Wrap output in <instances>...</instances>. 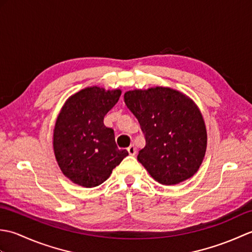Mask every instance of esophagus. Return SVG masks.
Segmentation results:
<instances>
[{
	"label": "esophagus",
	"instance_id": "esophagus-1",
	"mask_svg": "<svg viewBox=\"0 0 252 252\" xmlns=\"http://www.w3.org/2000/svg\"><path fill=\"white\" fill-rule=\"evenodd\" d=\"M127 152H129L131 156H134V155L136 154V148L134 147V145H130L129 147H127Z\"/></svg>",
	"mask_w": 252,
	"mask_h": 252
}]
</instances>
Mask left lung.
Instances as JSON below:
<instances>
[{"mask_svg":"<svg viewBox=\"0 0 252 252\" xmlns=\"http://www.w3.org/2000/svg\"><path fill=\"white\" fill-rule=\"evenodd\" d=\"M125 103L145 135L137 160L152 178L162 185L191 178L207 149L205 121L194 101L176 90L156 87L127 91Z\"/></svg>","mask_w":252,"mask_h":252,"instance_id":"1","label":"left lung"}]
</instances>
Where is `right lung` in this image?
I'll return each instance as SVG.
<instances>
[{
	"instance_id": "add662e5",
	"label": "right lung",
	"mask_w": 252,
	"mask_h": 252,
	"mask_svg": "<svg viewBox=\"0 0 252 252\" xmlns=\"http://www.w3.org/2000/svg\"><path fill=\"white\" fill-rule=\"evenodd\" d=\"M120 90L90 87L70 96L57 117L53 136L56 161L63 175L80 186H98L126 157L118 149L115 133L104 126Z\"/></svg>"
}]
</instances>
